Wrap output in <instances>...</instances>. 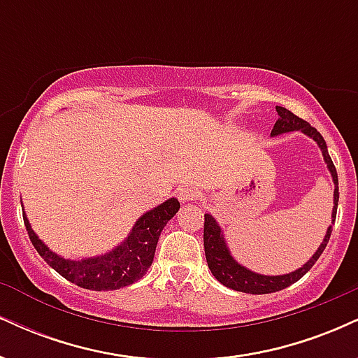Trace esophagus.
<instances>
[{"label":"esophagus","mask_w":358,"mask_h":358,"mask_svg":"<svg viewBox=\"0 0 358 358\" xmlns=\"http://www.w3.org/2000/svg\"><path fill=\"white\" fill-rule=\"evenodd\" d=\"M176 196H178L180 202H192V200L200 199V190L192 185H183L176 190Z\"/></svg>","instance_id":"esophagus-1"}]
</instances>
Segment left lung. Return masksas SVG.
I'll list each match as a JSON object with an SVG mask.
<instances>
[{"label":"left lung","instance_id":"obj_1","mask_svg":"<svg viewBox=\"0 0 358 358\" xmlns=\"http://www.w3.org/2000/svg\"><path fill=\"white\" fill-rule=\"evenodd\" d=\"M276 110L279 114V119L274 124L273 131H271V136H279L282 133H291V131H301L306 136L315 139L316 145L322 150L324 163H327L328 170H330L331 178L335 183V192H334V210H331V224H335L336 217V207H338V176H336V170L334 162H331L330 155H328L327 143L322 134L315 129L313 126H310V122L303 121L301 117L294 116L291 110L281 106H276ZM331 225L328 227L327 234H324V239L313 257L303 264V268L289 274H281V276H264V274H257L254 271H250L244 266H241L236 259L232 257L231 250L227 248V242L224 239V234H222L220 225L217 224V220L213 219L210 213H205V224H203V248H205V257H207V264L210 268L212 274L219 282L224 286L231 287V289L242 291V293L249 294H268V293H276V291L285 289V287L291 286L293 282H296L301 279L305 274L315 266V262L318 261V257L322 256V252L327 248L328 241L331 236Z\"/></svg>","mask_w":358,"mask_h":358}]
</instances>
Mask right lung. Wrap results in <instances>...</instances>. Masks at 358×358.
<instances>
[{
    "instance_id": "obj_1",
    "label": "right lung",
    "mask_w": 358,
    "mask_h": 358,
    "mask_svg": "<svg viewBox=\"0 0 358 358\" xmlns=\"http://www.w3.org/2000/svg\"><path fill=\"white\" fill-rule=\"evenodd\" d=\"M180 202L170 199L153 210L146 212L134 224L133 231L117 248L102 256L72 261L52 252L31 229L30 222L23 213L24 227L36 252L45 259L50 268L73 285L92 291H113L136 282L146 274L153 262L156 244L168 220L178 212Z\"/></svg>"
}]
</instances>
